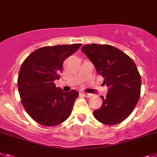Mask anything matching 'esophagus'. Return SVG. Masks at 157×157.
Returning a JSON list of instances; mask_svg holds the SVG:
<instances>
[{"label": "esophagus", "mask_w": 157, "mask_h": 157, "mask_svg": "<svg viewBox=\"0 0 157 157\" xmlns=\"http://www.w3.org/2000/svg\"><path fill=\"white\" fill-rule=\"evenodd\" d=\"M82 95H84V96H86V97H90V96H92V94L87 93V92H82Z\"/></svg>", "instance_id": "34e87169"}]
</instances>
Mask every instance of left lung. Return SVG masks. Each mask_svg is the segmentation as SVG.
Here are the masks:
<instances>
[{
	"mask_svg": "<svg viewBox=\"0 0 157 157\" xmlns=\"http://www.w3.org/2000/svg\"><path fill=\"white\" fill-rule=\"evenodd\" d=\"M95 65L109 88L103 104L93 111L96 119L112 126L126 119L136 107L141 95V79L133 60L111 45L88 44L81 48Z\"/></svg>",
	"mask_w": 157,
	"mask_h": 157,
	"instance_id": "left-lung-1",
	"label": "left lung"
}]
</instances>
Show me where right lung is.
<instances>
[{
    "label": "right lung",
    "instance_id": "1",
    "mask_svg": "<svg viewBox=\"0 0 157 157\" xmlns=\"http://www.w3.org/2000/svg\"><path fill=\"white\" fill-rule=\"evenodd\" d=\"M81 45L43 46L22 64L17 80L21 103L30 117L40 125L57 126L71 114L78 92H63L54 81L60 78L64 61Z\"/></svg>",
    "mask_w": 157,
    "mask_h": 157
}]
</instances>
